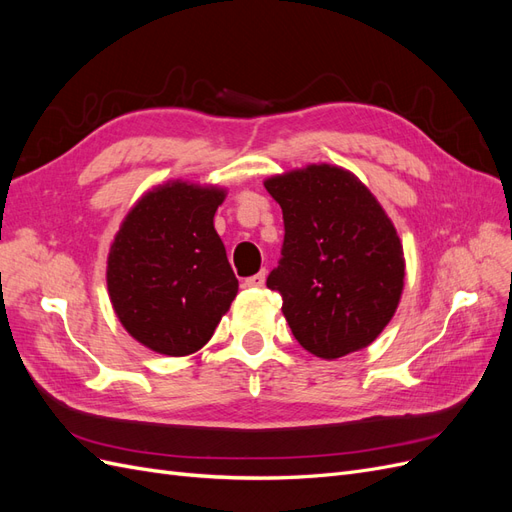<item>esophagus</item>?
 <instances>
[{
	"instance_id": "esophagus-1",
	"label": "esophagus",
	"mask_w": 512,
	"mask_h": 512,
	"mask_svg": "<svg viewBox=\"0 0 512 512\" xmlns=\"http://www.w3.org/2000/svg\"><path fill=\"white\" fill-rule=\"evenodd\" d=\"M265 277H267V273L260 271V273L252 275V277H247V280L243 282V286H247V288H260L262 284H265Z\"/></svg>"
}]
</instances>
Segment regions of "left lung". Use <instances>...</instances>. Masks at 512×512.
<instances>
[{
	"mask_svg": "<svg viewBox=\"0 0 512 512\" xmlns=\"http://www.w3.org/2000/svg\"><path fill=\"white\" fill-rule=\"evenodd\" d=\"M284 213V247L267 288L280 292L294 339L318 359L367 348L397 312L404 245L350 170L307 164L265 179Z\"/></svg>",
	"mask_w": 512,
	"mask_h": 512,
	"instance_id": "1",
	"label": "left lung"
}]
</instances>
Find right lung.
Wrapping results in <instances>:
<instances>
[{
  "mask_svg": "<svg viewBox=\"0 0 512 512\" xmlns=\"http://www.w3.org/2000/svg\"><path fill=\"white\" fill-rule=\"evenodd\" d=\"M226 188L170 179L136 200L106 258L115 314L138 344L188 356L203 348L237 297L213 226Z\"/></svg>",
  "mask_w": 512,
  "mask_h": 512,
  "instance_id": "1",
  "label": "right lung"
}]
</instances>
